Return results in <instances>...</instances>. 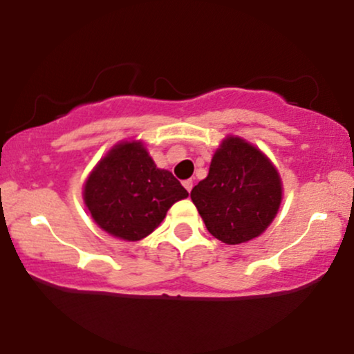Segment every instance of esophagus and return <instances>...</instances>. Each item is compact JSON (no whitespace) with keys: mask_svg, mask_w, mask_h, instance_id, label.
<instances>
[{"mask_svg":"<svg viewBox=\"0 0 354 354\" xmlns=\"http://www.w3.org/2000/svg\"><path fill=\"white\" fill-rule=\"evenodd\" d=\"M183 186H185L188 193H191V189H193V181H191V180H185V181H183Z\"/></svg>","mask_w":354,"mask_h":354,"instance_id":"esophagus-1","label":"esophagus"}]
</instances>
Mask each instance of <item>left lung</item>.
Masks as SVG:
<instances>
[{
    "mask_svg": "<svg viewBox=\"0 0 354 354\" xmlns=\"http://www.w3.org/2000/svg\"><path fill=\"white\" fill-rule=\"evenodd\" d=\"M206 230L226 245L250 241L273 221L281 180L270 160L241 138L223 141L205 180L191 189Z\"/></svg>",
    "mask_w": 354,
    "mask_h": 354,
    "instance_id": "1",
    "label": "left lung"
}]
</instances>
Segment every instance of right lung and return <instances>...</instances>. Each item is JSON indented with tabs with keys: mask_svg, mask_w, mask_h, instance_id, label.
Masks as SVG:
<instances>
[{
	"mask_svg": "<svg viewBox=\"0 0 354 354\" xmlns=\"http://www.w3.org/2000/svg\"><path fill=\"white\" fill-rule=\"evenodd\" d=\"M93 219L113 236L138 241L153 233L173 203L188 191L158 169L141 143H120L100 161L84 185Z\"/></svg>",
	"mask_w": 354,
	"mask_h": 354,
	"instance_id": "1",
	"label": "right lung"
}]
</instances>
